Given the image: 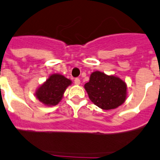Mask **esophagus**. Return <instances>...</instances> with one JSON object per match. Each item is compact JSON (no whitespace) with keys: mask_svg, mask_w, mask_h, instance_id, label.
Listing matches in <instances>:
<instances>
[{"mask_svg":"<svg viewBox=\"0 0 160 160\" xmlns=\"http://www.w3.org/2000/svg\"><path fill=\"white\" fill-rule=\"evenodd\" d=\"M74 83H75V84L79 85L80 83V80L79 78H76L75 80H74Z\"/></svg>","mask_w":160,"mask_h":160,"instance_id":"esophagus-1","label":"esophagus"}]
</instances>
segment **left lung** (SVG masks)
<instances>
[{
	"label": "left lung",
	"mask_w": 160,
	"mask_h": 160,
	"mask_svg": "<svg viewBox=\"0 0 160 160\" xmlns=\"http://www.w3.org/2000/svg\"><path fill=\"white\" fill-rule=\"evenodd\" d=\"M89 98L102 110L117 108L125 100L126 84L114 76H107L101 72H94L90 80L84 84Z\"/></svg>",
	"instance_id": "obj_1"
}]
</instances>
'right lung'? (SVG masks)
Here are the masks:
<instances>
[{
	"mask_svg": "<svg viewBox=\"0 0 160 160\" xmlns=\"http://www.w3.org/2000/svg\"><path fill=\"white\" fill-rule=\"evenodd\" d=\"M71 80L59 74H53L36 92L37 98L45 105L55 106L61 101Z\"/></svg>",
	"mask_w": 160,
	"mask_h": 160,
	"instance_id": "add662e5",
	"label": "right lung"
}]
</instances>
